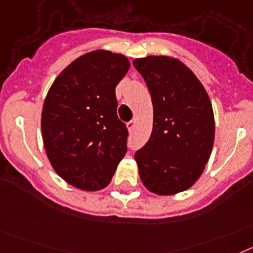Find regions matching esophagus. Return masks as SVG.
I'll use <instances>...</instances> for the list:
<instances>
[{
    "instance_id": "1",
    "label": "esophagus",
    "mask_w": 253,
    "mask_h": 253,
    "mask_svg": "<svg viewBox=\"0 0 253 253\" xmlns=\"http://www.w3.org/2000/svg\"><path fill=\"white\" fill-rule=\"evenodd\" d=\"M135 126H136V122L133 120L127 122V128H128V131H132V129L135 128Z\"/></svg>"
}]
</instances>
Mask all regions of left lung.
<instances>
[{"label": "left lung", "instance_id": "1", "mask_svg": "<svg viewBox=\"0 0 253 253\" xmlns=\"http://www.w3.org/2000/svg\"><path fill=\"white\" fill-rule=\"evenodd\" d=\"M150 91L154 124L149 141L135 153L142 183L157 195H174L199 179L211 154V102L181 61L150 56L133 61Z\"/></svg>", "mask_w": 253, "mask_h": 253}]
</instances>
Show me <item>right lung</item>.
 <instances>
[{"label": "right lung", "instance_id": "1", "mask_svg": "<svg viewBox=\"0 0 253 253\" xmlns=\"http://www.w3.org/2000/svg\"><path fill=\"white\" fill-rule=\"evenodd\" d=\"M129 69L122 54L94 50L54 80L42 112L43 142L61 178L86 191L104 188L127 151L116 86Z\"/></svg>", "mask_w": 253, "mask_h": 253}]
</instances>
